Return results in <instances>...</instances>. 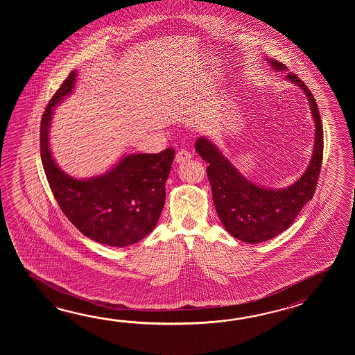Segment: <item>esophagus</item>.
I'll return each mask as SVG.
<instances>
[{
	"instance_id": "obj_1",
	"label": "esophagus",
	"mask_w": 355,
	"mask_h": 355,
	"mask_svg": "<svg viewBox=\"0 0 355 355\" xmlns=\"http://www.w3.org/2000/svg\"><path fill=\"white\" fill-rule=\"evenodd\" d=\"M190 159H191V153L190 152L187 151V150H180L175 156V162L176 164H181V162H185V161H188Z\"/></svg>"
}]
</instances>
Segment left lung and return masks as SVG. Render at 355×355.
<instances>
[{"instance_id":"obj_1","label":"left lung","mask_w":355,"mask_h":355,"mask_svg":"<svg viewBox=\"0 0 355 355\" xmlns=\"http://www.w3.org/2000/svg\"><path fill=\"white\" fill-rule=\"evenodd\" d=\"M266 60L272 69L287 71L279 60ZM286 78L303 90L315 121V144L311 161L306 171L292 185L283 189L259 187L248 180L211 139L204 136L196 139V151L209 164L207 175L219 219L228 234L248 243L268 241L286 231L302 208L312 199L320 176L324 132L316 100L295 73H287Z\"/></svg>"}]
</instances>
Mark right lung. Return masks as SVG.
Returning <instances> with one entry per match:
<instances>
[{
	"instance_id": "obj_1",
	"label": "right lung",
	"mask_w": 355,
	"mask_h": 355,
	"mask_svg": "<svg viewBox=\"0 0 355 355\" xmlns=\"http://www.w3.org/2000/svg\"><path fill=\"white\" fill-rule=\"evenodd\" d=\"M76 76L72 71L60 85L40 123V156L46 179L60 209L81 234L114 248L133 245L151 234L159 222L175 151L125 155L104 174L89 179L62 171L51 152L49 129L54 107L72 94Z\"/></svg>"
}]
</instances>
